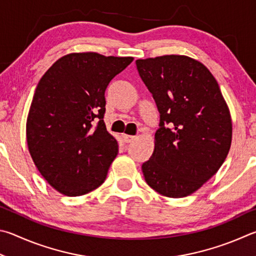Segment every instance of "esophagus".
<instances>
[{"label": "esophagus", "mask_w": 256, "mask_h": 256, "mask_svg": "<svg viewBox=\"0 0 256 256\" xmlns=\"http://www.w3.org/2000/svg\"><path fill=\"white\" fill-rule=\"evenodd\" d=\"M136 136H130V135H126V134H124L122 135V140H124V142H132L134 140H136Z\"/></svg>", "instance_id": "obj_1"}]
</instances>
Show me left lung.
<instances>
[{"label": "left lung", "instance_id": "obj_1", "mask_svg": "<svg viewBox=\"0 0 256 256\" xmlns=\"http://www.w3.org/2000/svg\"><path fill=\"white\" fill-rule=\"evenodd\" d=\"M153 94L160 128L150 158L142 165L152 189L168 198L196 192L217 173L232 144L230 112L216 78L184 55L137 60Z\"/></svg>", "mask_w": 256, "mask_h": 256}]
</instances>
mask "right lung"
<instances>
[{"label": "right lung", "mask_w": 256, "mask_h": 256, "mask_svg": "<svg viewBox=\"0 0 256 256\" xmlns=\"http://www.w3.org/2000/svg\"><path fill=\"white\" fill-rule=\"evenodd\" d=\"M132 60L72 52L40 78L26 118V144L40 174L62 194L83 196L104 182L118 154L103 121L104 92Z\"/></svg>", "instance_id": "obj_1"}]
</instances>
